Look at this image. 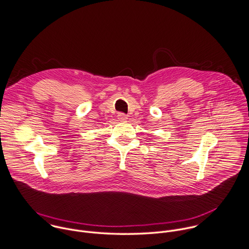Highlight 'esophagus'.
Wrapping results in <instances>:
<instances>
[{"instance_id": "obj_1", "label": "esophagus", "mask_w": 249, "mask_h": 249, "mask_svg": "<svg viewBox=\"0 0 249 249\" xmlns=\"http://www.w3.org/2000/svg\"><path fill=\"white\" fill-rule=\"evenodd\" d=\"M117 118H118V120H120V121H125V120H127V119H128V116H127L126 114H124V113L120 112V113H118Z\"/></svg>"}]
</instances>
